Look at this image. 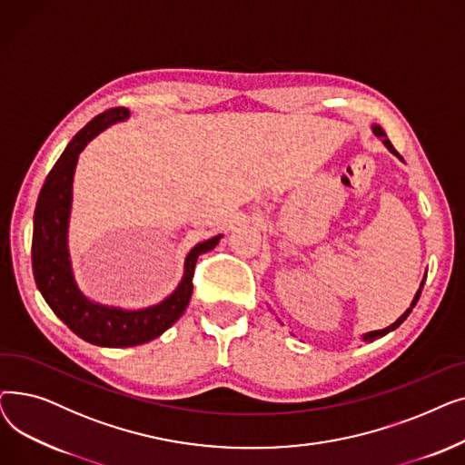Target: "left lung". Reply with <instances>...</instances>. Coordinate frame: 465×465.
I'll return each instance as SVG.
<instances>
[{"label": "left lung", "mask_w": 465, "mask_h": 465, "mask_svg": "<svg viewBox=\"0 0 465 465\" xmlns=\"http://www.w3.org/2000/svg\"><path fill=\"white\" fill-rule=\"evenodd\" d=\"M373 134L377 135V137H381L382 139V143H384V146H386V149L390 151V153H392V154H396L400 160H403L400 154H398V151L394 149V144L392 143H390V139L386 137V134H384V130L381 128V126H373ZM428 273V272H426ZM424 282H426V275H424V279H422V282H420V288H419V292H417V294H414V298H412V302H411V305H409V309L400 316V319L392 324V326H388V328H384V330H375V331H370V333H365L363 335V341H375V339H379V337H382V335H386L388 331H392V330H396L405 319H407V316L411 314V311H412V307L414 305H417V302H419V298H420V292H422V288H424Z\"/></svg>", "instance_id": "obj_1"}]
</instances>
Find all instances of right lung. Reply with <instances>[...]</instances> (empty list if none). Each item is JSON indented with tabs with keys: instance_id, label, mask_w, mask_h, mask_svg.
Instances as JSON below:
<instances>
[{
	"instance_id": "right-lung-1",
	"label": "right lung",
	"mask_w": 465,
	"mask_h": 465,
	"mask_svg": "<svg viewBox=\"0 0 465 465\" xmlns=\"http://www.w3.org/2000/svg\"><path fill=\"white\" fill-rule=\"evenodd\" d=\"M130 116L124 107H114L92 118L88 124L71 139L64 154L58 158L39 192L34 214L32 267L41 296L54 311L58 319L81 339L97 347L122 349L149 343L173 326L186 311L192 298V277L195 262L203 252L218 245L223 235H214L195 245L184 260V275L171 296L158 305L126 311L88 300L77 286L73 275L67 226L73 202V175L79 154L84 146L114 122Z\"/></svg>"
}]
</instances>
